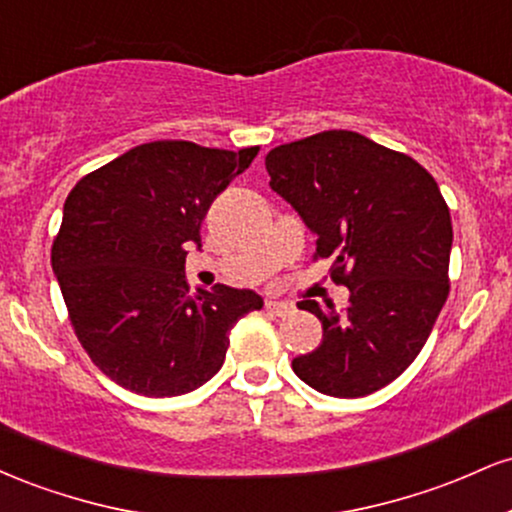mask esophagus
<instances>
[{"label":"esophagus","instance_id":"1","mask_svg":"<svg viewBox=\"0 0 512 512\" xmlns=\"http://www.w3.org/2000/svg\"><path fill=\"white\" fill-rule=\"evenodd\" d=\"M267 313L274 315V317H286L293 313V303H286V301H267Z\"/></svg>","mask_w":512,"mask_h":512}]
</instances>
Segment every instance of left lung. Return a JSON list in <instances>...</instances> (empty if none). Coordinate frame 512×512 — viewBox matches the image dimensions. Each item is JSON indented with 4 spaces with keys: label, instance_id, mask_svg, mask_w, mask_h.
<instances>
[{
    "label": "left lung",
    "instance_id": "left-lung-1",
    "mask_svg": "<svg viewBox=\"0 0 512 512\" xmlns=\"http://www.w3.org/2000/svg\"><path fill=\"white\" fill-rule=\"evenodd\" d=\"M269 187L317 236L349 305L301 301L322 322L315 351L293 373L322 395L366 397L390 385L424 349L450 293V209L438 182L407 154L349 129L276 146Z\"/></svg>",
    "mask_w": 512,
    "mask_h": 512
}]
</instances>
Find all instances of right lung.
Returning <instances> with one entry per match:
<instances>
[{
    "mask_svg": "<svg viewBox=\"0 0 512 512\" xmlns=\"http://www.w3.org/2000/svg\"><path fill=\"white\" fill-rule=\"evenodd\" d=\"M257 151L163 139L134 146L69 192L52 272L76 337L113 383L144 397L197 390L223 366L231 327L262 308L250 289L190 293L185 279V248H202L211 202Z\"/></svg>",
    "mask_w": 512,
    "mask_h": 512,
    "instance_id": "obj_1",
    "label": "right lung"
}]
</instances>
